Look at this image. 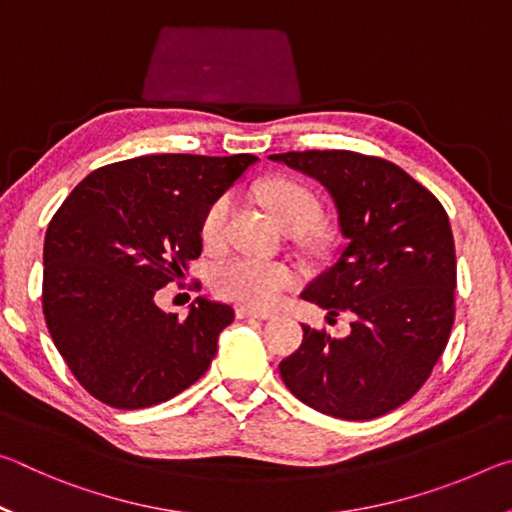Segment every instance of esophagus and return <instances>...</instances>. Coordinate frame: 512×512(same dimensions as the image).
Segmentation results:
<instances>
[{
    "mask_svg": "<svg viewBox=\"0 0 512 512\" xmlns=\"http://www.w3.org/2000/svg\"><path fill=\"white\" fill-rule=\"evenodd\" d=\"M237 316H239V318H259V320H268V318H273L271 311L255 309V307H246V305L237 307Z\"/></svg>",
    "mask_w": 512,
    "mask_h": 512,
    "instance_id": "esophagus-1",
    "label": "esophagus"
}]
</instances>
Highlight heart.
<instances>
[{"mask_svg":"<svg viewBox=\"0 0 512 512\" xmlns=\"http://www.w3.org/2000/svg\"><path fill=\"white\" fill-rule=\"evenodd\" d=\"M268 210L284 228L298 225L309 230L320 214L318 198L305 185L293 180H271L262 189ZM232 212V196L223 194L207 207L201 223V237L207 246L221 244ZM296 282L287 264L268 262L262 257H235L216 266L212 284L219 296L253 307H268Z\"/></svg>","mask_w":512,"mask_h":512,"instance_id":"obj_1","label":"heart"}]
</instances>
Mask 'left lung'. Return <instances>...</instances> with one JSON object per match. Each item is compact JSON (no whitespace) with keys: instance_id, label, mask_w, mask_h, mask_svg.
<instances>
[{"instance_id":"left-lung-1","label":"left lung","mask_w":512,"mask_h":512,"mask_svg":"<svg viewBox=\"0 0 512 512\" xmlns=\"http://www.w3.org/2000/svg\"><path fill=\"white\" fill-rule=\"evenodd\" d=\"M314 178L336 210L343 246L300 293L350 314V334L302 325L298 352L280 363L282 381L311 409L372 420L418 393L443 354L454 323L456 255L438 198L397 164L352 151L268 155Z\"/></svg>"}]
</instances>
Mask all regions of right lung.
I'll list each match as a JSON object with an SVG mask.
<instances>
[{"mask_svg":"<svg viewBox=\"0 0 512 512\" xmlns=\"http://www.w3.org/2000/svg\"><path fill=\"white\" fill-rule=\"evenodd\" d=\"M255 162L142 155L92 171L58 207L42 250V311L60 357L99 402L146 409L210 368L235 311L196 298L178 318L155 293L201 255L207 207Z\"/></svg>","mask_w":512,"mask_h":512,"instance_id":"1","label":"right lung"}]
</instances>
